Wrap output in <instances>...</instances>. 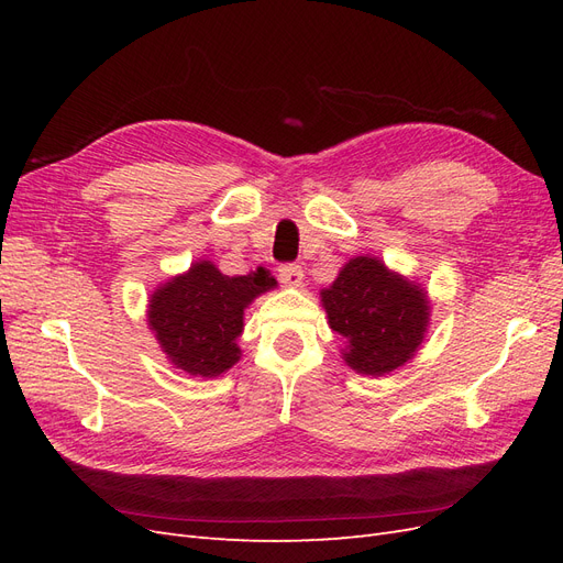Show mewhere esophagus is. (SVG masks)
Instances as JSON below:
<instances>
[{
	"mask_svg": "<svg viewBox=\"0 0 563 563\" xmlns=\"http://www.w3.org/2000/svg\"><path fill=\"white\" fill-rule=\"evenodd\" d=\"M279 279H282V284L291 286V288L302 286V269H300V265H282L279 267Z\"/></svg>",
	"mask_w": 563,
	"mask_h": 563,
	"instance_id": "obj_1",
	"label": "esophagus"
}]
</instances>
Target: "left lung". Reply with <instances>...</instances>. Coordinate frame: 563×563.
I'll use <instances>...</instances> for the list:
<instances>
[{
  "label": "left lung",
  "mask_w": 563,
  "mask_h": 563,
  "mask_svg": "<svg viewBox=\"0 0 563 563\" xmlns=\"http://www.w3.org/2000/svg\"><path fill=\"white\" fill-rule=\"evenodd\" d=\"M319 296L329 327L345 340L340 354L362 376L380 378L411 362L428 335L432 305L424 286L378 255H354Z\"/></svg>",
  "instance_id": "1"
}]
</instances>
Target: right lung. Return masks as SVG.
<instances>
[{
	"label": "right lung",
	"instance_id": "obj_1",
	"mask_svg": "<svg viewBox=\"0 0 563 563\" xmlns=\"http://www.w3.org/2000/svg\"><path fill=\"white\" fill-rule=\"evenodd\" d=\"M272 288L277 279L265 267L228 277L199 258L150 294L147 327L174 368L192 378L223 376L242 356L244 310Z\"/></svg>",
	"mask_w": 563,
	"mask_h": 563
}]
</instances>
